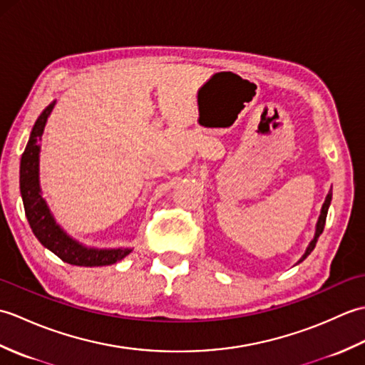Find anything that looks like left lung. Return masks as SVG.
Listing matches in <instances>:
<instances>
[{
  "label": "left lung",
  "mask_w": 365,
  "mask_h": 365,
  "mask_svg": "<svg viewBox=\"0 0 365 365\" xmlns=\"http://www.w3.org/2000/svg\"><path fill=\"white\" fill-rule=\"evenodd\" d=\"M331 199H332V191H329V192H328V196H327V199H324V204H323V207H322V212H320V218H319V221H317V227H315V235H314V240H312L311 243H309L307 250H306L304 255H302V257L299 259V262L304 260V259L307 257V255L314 251V247H315V245H317V240H319V237L322 235V232H323V229H324V222H327V215H328V208H329V204H331Z\"/></svg>",
  "instance_id": "left-lung-1"
}]
</instances>
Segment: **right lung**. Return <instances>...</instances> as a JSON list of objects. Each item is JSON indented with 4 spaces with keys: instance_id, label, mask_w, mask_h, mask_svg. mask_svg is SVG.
Listing matches in <instances>:
<instances>
[{
    "instance_id": "obj_1",
    "label": "right lung",
    "mask_w": 365,
    "mask_h": 365,
    "mask_svg": "<svg viewBox=\"0 0 365 365\" xmlns=\"http://www.w3.org/2000/svg\"><path fill=\"white\" fill-rule=\"evenodd\" d=\"M53 103L45 108L38 115L33 130H31L29 141L25 147L20 161V192L25 205V215L36 238L46 250H50L58 257L76 267H105L122 260L131 252L128 247H115V250H97L88 247L76 242L71 235L59 227L54 220L48 205L42 197L41 182H38V157H41V144L45 123L53 111Z\"/></svg>"
}]
</instances>
